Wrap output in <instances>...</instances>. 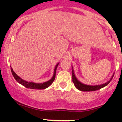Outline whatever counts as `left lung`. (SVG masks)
I'll return each mask as SVG.
<instances>
[{"label":"left lung","instance_id":"left-lung-1","mask_svg":"<svg viewBox=\"0 0 122 122\" xmlns=\"http://www.w3.org/2000/svg\"><path fill=\"white\" fill-rule=\"evenodd\" d=\"M72 69H73V66H72ZM114 74H113L111 78L110 79V80L107 81V82L104 83L103 84L101 85H97V86H89V85H86L82 83L80 81H79L77 79V78L75 76V74L74 73V70H72V79H73V82L74 83V86L76 87V89L78 90H81V91L83 92H91V91H95V90H97L99 89L103 88V87H105L107 85L109 84V83L111 81L113 77H114Z\"/></svg>","mask_w":122,"mask_h":122}]
</instances>
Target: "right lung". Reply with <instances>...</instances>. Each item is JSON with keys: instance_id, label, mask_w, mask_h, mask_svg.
Wrapping results in <instances>:
<instances>
[{"instance_id": "add662e5", "label": "right lung", "mask_w": 122, "mask_h": 122, "mask_svg": "<svg viewBox=\"0 0 122 122\" xmlns=\"http://www.w3.org/2000/svg\"><path fill=\"white\" fill-rule=\"evenodd\" d=\"M59 64L57 63L56 65V66H55L54 68V74L53 76L51 79L50 80H49L48 81H46L45 82L43 83H35L32 82H27L26 81L23 80L22 79H21V77L18 76L16 73L14 72L13 70L12 69V68H11V73H12L13 76L14 78L16 79L18 82H19V84H21V85H22L23 86L25 87L27 89H45L46 88H48L52 83L53 82V81H54L55 77H56V70H57V68L58 65Z\"/></svg>"}]
</instances>
